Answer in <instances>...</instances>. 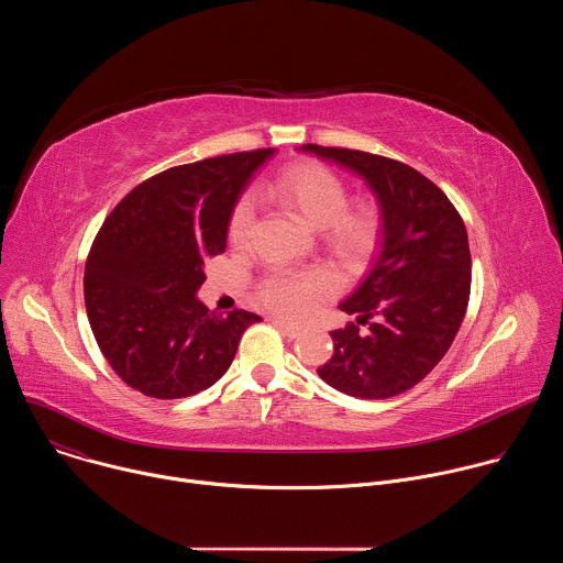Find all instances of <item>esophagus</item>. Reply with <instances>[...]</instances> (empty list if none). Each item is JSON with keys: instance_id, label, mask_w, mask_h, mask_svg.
<instances>
[{"instance_id": "esophagus-1", "label": "esophagus", "mask_w": 563, "mask_h": 563, "mask_svg": "<svg viewBox=\"0 0 563 563\" xmlns=\"http://www.w3.org/2000/svg\"><path fill=\"white\" fill-rule=\"evenodd\" d=\"M274 325L285 334V336H289V339H296V336H300V328L298 325H291V323H287V320H283V318H274Z\"/></svg>"}]
</instances>
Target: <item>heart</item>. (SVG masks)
<instances>
[{
    "label": "heart",
    "instance_id": "obj_1",
    "mask_svg": "<svg viewBox=\"0 0 563 563\" xmlns=\"http://www.w3.org/2000/svg\"><path fill=\"white\" fill-rule=\"evenodd\" d=\"M269 194L307 227L325 229L328 243L347 258L367 254L378 235V211L363 202L347 207V187L330 169L302 163L283 169L269 185ZM254 224V202L243 198L229 220V243L243 247ZM334 287L323 269L311 272H272L261 283L263 302L291 318L313 309L318 298Z\"/></svg>",
    "mask_w": 563,
    "mask_h": 563
}]
</instances>
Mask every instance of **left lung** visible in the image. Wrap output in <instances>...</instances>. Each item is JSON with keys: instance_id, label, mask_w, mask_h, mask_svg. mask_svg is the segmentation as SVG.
Returning a JSON list of instances; mask_svg holds the SVG:
<instances>
[{"instance_id": "obj_1", "label": "left lung", "mask_w": 563, "mask_h": 563, "mask_svg": "<svg viewBox=\"0 0 563 563\" xmlns=\"http://www.w3.org/2000/svg\"><path fill=\"white\" fill-rule=\"evenodd\" d=\"M358 176L374 194L380 229L361 285L339 305L369 323L330 332L334 356L318 376L356 398H389L415 387L450 350L472 280L467 231L448 196L417 169L352 148L302 144Z\"/></svg>"}]
</instances>
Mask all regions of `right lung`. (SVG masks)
<instances>
[{
	"label": "right lung",
	"instance_id": "1",
	"mask_svg": "<svg viewBox=\"0 0 563 563\" xmlns=\"http://www.w3.org/2000/svg\"><path fill=\"white\" fill-rule=\"evenodd\" d=\"M274 148L167 169L137 185L104 220L87 258L93 336L133 389L185 398L231 365L261 316L209 311L198 298L205 263L227 250L231 213Z\"/></svg>",
	"mask_w": 563,
	"mask_h": 563
}]
</instances>
